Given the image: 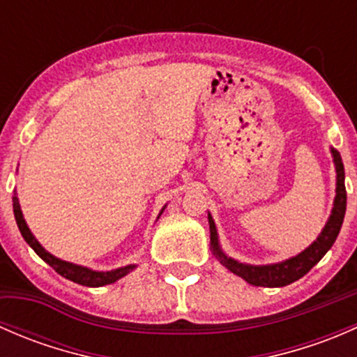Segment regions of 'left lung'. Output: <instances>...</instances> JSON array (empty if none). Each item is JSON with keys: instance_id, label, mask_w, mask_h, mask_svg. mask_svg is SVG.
Masks as SVG:
<instances>
[{"instance_id": "left-lung-1", "label": "left lung", "mask_w": 357, "mask_h": 357, "mask_svg": "<svg viewBox=\"0 0 357 357\" xmlns=\"http://www.w3.org/2000/svg\"><path fill=\"white\" fill-rule=\"evenodd\" d=\"M335 167H337V195H335V204L332 215H330L328 222L323 228L321 235L318 236L311 247L305 248L302 254L295 255V257L289 259L285 262H278V264H269V266H248L242 264V262L235 261L231 257H226L222 250L219 248L218 243V231H215V225L212 221L211 214H208V228H211V247L214 250V255L219 259L225 268L229 271L238 275L240 278L245 280L247 283L254 287H285L290 283L297 282L304 275H307L319 261L323 255L332 248V245L337 240L338 231L342 228L345 215V205H347V192H345V172L344 164H342V157L337 150L332 149Z\"/></svg>"}]
</instances>
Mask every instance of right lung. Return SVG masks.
I'll return each instance as SVG.
<instances>
[{"label":"right lung","mask_w":357,"mask_h":357,"mask_svg":"<svg viewBox=\"0 0 357 357\" xmlns=\"http://www.w3.org/2000/svg\"><path fill=\"white\" fill-rule=\"evenodd\" d=\"M13 214H15L17 226H19L24 240L32 247V250H34L36 254L46 262V264L52 266L60 276L70 280V282L79 283V285H84V287H103V285H109V283L117 282L119 278H122V276H126L129 271H132V269L136 268V266H126V268H119V269H114V271L102 273V271H91V269L88 268H82V266L62 261V259H56L55 255L48 254L45 248L39 245L38 240L32 236L31 229L27 228V225H25L24 221V215H22V211H20L19 199H17V197H13Z\"/></svg>","instance_id":"add662e5"}]
</instances>
